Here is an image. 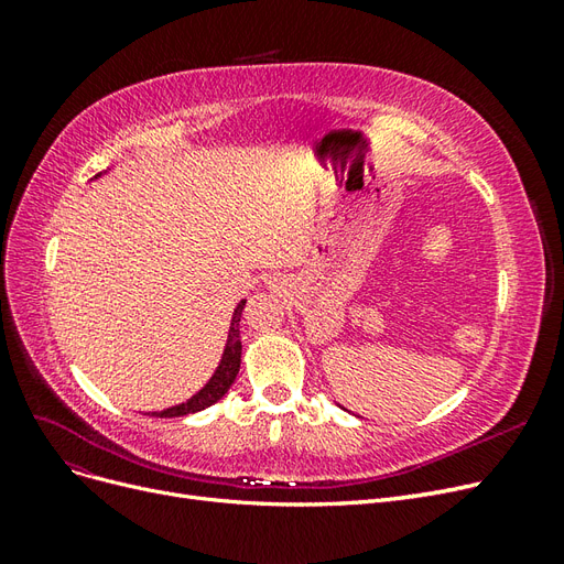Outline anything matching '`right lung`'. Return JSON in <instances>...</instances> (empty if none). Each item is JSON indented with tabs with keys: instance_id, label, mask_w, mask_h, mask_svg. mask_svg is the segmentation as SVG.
<instances>
[{
	"instance_id": "1",
	"label": "right lung",
	"mask_w": 564,
	"mask_h": 564,
	"mask_svg": "<svg viewBox=\"0 0 564 564\" xmlns=\"http://www.w3.org/2000/svg\"><path fill=\"white\" fill-rule=\"evenodd\" d=\"M100 176V174H98ZM96 176V178H98ZM245 303L247 299H242L237 303V308L232 313L230 319V329H228V340H226V348L224 355H220V362L216 367V371L212 373V379L204 383L202 390H197L191 400H185L176 406H169L162 409V412H150L148 416H160V419H174V416H187V414H195L202 412V409H207L212 404H216L220 398L226 395L228 388L235 383L237 379V371H240V357H242V340H240V317L245 311Z\"/></svg>"
}]
</instances>
